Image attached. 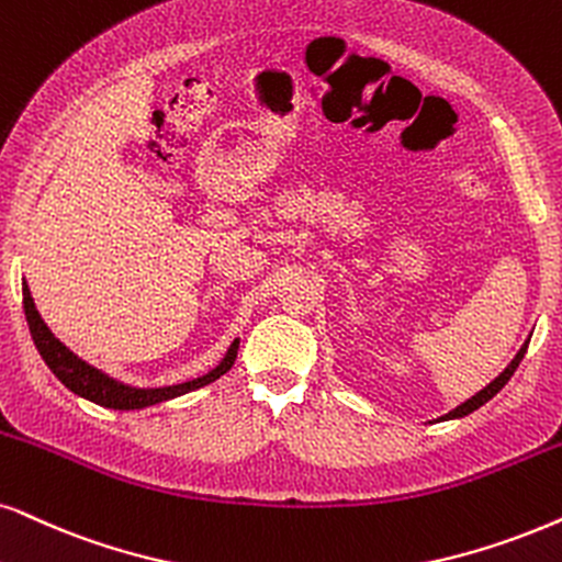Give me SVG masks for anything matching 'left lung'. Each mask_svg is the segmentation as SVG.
Segmentation results:
<instances>
[{
	"instance_id": "1",
	"label": "left lung",
	"mask_w": 562,
	"mask_h": 562,
	"mask_svg": "<svg viewBox=\"0 0 562 562\" xmlns=\"http://www.w3.org/2000/svg\"><path fill=\"white\" fill-rule=\"evenodd\" d=\"M529 339H531V337H529ZM529 339H527V342H524V345H521V350H518V352H516V358H514V360H510V363L506 366V371H503L501 375H495V381H490V383H487V386H485V389H482V392H477V394H474V396H470V400H467V402H461L457 409H451V412H446V415H440L436 423H443V420H459V417H467V415H470V412H474V409H480V407H482V404H485V402H490V400H493V396H495V394H498V392H501V389H503V386H506V383L510 381V375H514V373H516V368H518V363H521V360H524V355H527Z\"/></svg>"
}]
</instances>
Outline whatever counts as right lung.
<instances>
[{"mask_svg": "<svg viewBox=\"0 0 562 562\" xmlns=\"http://www.w3.org/2000/svg\"><path fill=\"white\" fill-rule=\"evenodd\" d=\"M23 308L27 318V329H31V337L35 342V350L41 352V358H44V363L52 368L56 379H59L72 394L109 409H145V407H153V404L196 392V389L207 386V383L217 381L220 375L231 371L233 363H236L238 345H240L238 337L233 339L228 352L223 355V360H220L215 368H210L207 373L196 375V379L170 383V386H132V383L113 379V375L101 371V368L90 366L88 360H82L80 355L69 350L59 337H54V331L48 329L46 322L38 314V308H35L31 288H27L25 282H23Z\"/></svg>", "mask_w": 562, "mask_h": 562, "instance_id": "1", "label": "right lung"}]
</instances>
